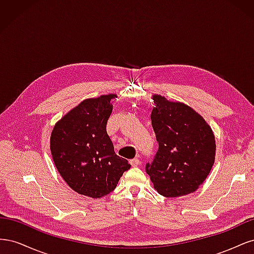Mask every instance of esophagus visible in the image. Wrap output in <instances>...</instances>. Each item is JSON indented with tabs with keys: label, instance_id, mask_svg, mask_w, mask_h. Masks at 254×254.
I'll use <instances>...</instances> for the list:
<instances>
[{
	"label": "esophagus",
	"instance_id": "obj_1",
	"mask_svg": "<svg viewBox=\"0 0 254 254\" xmlns=\"http://www.w3.org/2000/svg\"><path fill=\"white\" fill-rule=\"evenodd\" d=\"M140 163H141V161L137 159V158H134V159H132V160H130V164H131L132 166H139L140 165Z\"/></svg>",
	"mask_w": 254,
	"mask_h": 254
}]
</instances>
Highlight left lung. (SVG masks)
<instances>
[{"mask_svg": "<svg viewBox=\"0 0 254 254\" xmlns=\"http://www.w3.org/2000/svg\"><path fill=\"white\" fill-rule=\"evenodd\" d=\"M151 125L159 149L146 173L164 197H180L203 183L215 161V136L200 114L188 105L152 96Z\"/></svg>", "mask_w": 254, "mask_h": 254, "instance_id": "obj_1", "label": "left lung"}]
</instances>
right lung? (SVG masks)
I'll return each mask as SVG.
<instances>
[{
    "instance_id": "add662e5",
    "label": "right lung",
    "mask_w": 254,
    "mask_h": 254,
    "mask_svg": "<svg viewBox=\"0 0 254 254\" xmlns=\"http://www.w3.org/2000/svg\"><path fill=\"white\" fill-rule=\"evenodd\" d=\"M115 94L84 99L56 123L51 152L59 174L75 191L101 198L117 188L130 165L114 151L107 133Z\"/></svg>"
}]
</instances>
